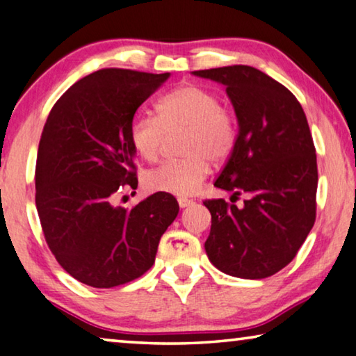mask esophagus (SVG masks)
Wrapping results in <instances>:
<instances>
[{
  "label": "esophagus",
  "instance_id": "esophagus-1",
  "mask_svg": "<svg viewBox=\"0 0 356 356\" xmlns=\"http://www.w3.org/2000/svg\"><path fill=\"white\" fill-rule=\"evenodd\" d=\"M192 202L191 199H186V197H179L178 199V205H179V208H188V207H191L192 205Z\"/></svg>",
  "mask_w": 356,
  "mask_h": 356
}]
</instances>
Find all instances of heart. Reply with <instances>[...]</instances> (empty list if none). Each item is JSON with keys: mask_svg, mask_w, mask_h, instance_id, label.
<instances>
[{"mask_svg": "<svg viewBox=\"0 0 356 356\" xmlns=\"http://www.w3.org/2000/svg\"><path fill=\"white\" fill-rule=\"evenodd\" d=\"M183 132L181 159L162 162L143 177L153 192L191 195L209 173V161L224 162L236 143V121L208 88L186 83L162 96L156 116L137 115L129 126V142L138 157L153 162L161 156L167 136Z\"/></svg>", "mask_w": 356, "mask_h": 356, "instance_id": "obj_1", "label": "heart"}]
</instances>
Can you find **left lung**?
I'll return each mask as SVG.
<instances>
[{"mask_svg": "<svg viewBox=\"0 0 356 356\" xmlns=\"http://www.w3.org/2000/svg\"><path fill=\"white\" fill-rule=\"evenodd\" d=\"M194 75L225 85L240 127L214 186L235 199L248 194L240 208L224 199L203 202L211 213L208 259L235 277L276 275L316 222L317 156L305 110L284 85L255 67L235 64Z\"/></svg>", "mask_w": 356, "mask_h": 356, "instance_id": "8db88e82", "label": "left lung"}]
</instances>
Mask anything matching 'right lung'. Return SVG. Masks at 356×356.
Masks as SVG:
<instances>
[{
	"label": "right lung",
	"instance_id": "obj_1",
	"mask_svg": "<svg viewBox=\"0 0 356 356\" xmlns=\"http://www.w3.org/2000/svg\"><path fill=\"white\" fill-rule=\"evenodd\" d=\"M168 75L101 69L74 83L47 118L34 173L40 227L58 264L91 287L145 275L178 214L167 192L131 209L113 205L138 184L131 121Z\"/></svg>",
	"mask_w": 356,
	"mask_h": 356
}]
</instances>
